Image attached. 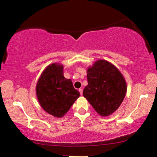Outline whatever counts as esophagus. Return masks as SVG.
Instances as JSON below:
<instances>
[{
	"label": "esophagus",
	"instance_id": "1",
	"mask_svg": "<svg viewBox=\"0 0 157 157\" xmlns=\"http://www.w3.org/2000/svg\"><path fill=\"white\" fill-rule=\"evenodd\" d=\"M79 93H80V95H82V93H83V90H82V89H79Z\"/></svg>",
	"mask_w": 157,
	"mask_h": 157
}]
</instances>
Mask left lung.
Returning <instances> with one entry per match:
<instances>
[{
    "instance_id": "obj_1",
    "label": "left lung",
    "mask_w": 157,
    "mask_h": 157,
    "mask_svg": "<svg viewBox=\"0 0 157 157\" xmlns=\"http://www.w3.org/2000/svg\"><path fill=\"white\" fill-rule=\"evenodd\" d=\"M87 80L83 95L100 116H109L118 109L127 92L118 69L107 61L98 60L87 70Z\"/></svg>"
}]
</instances>
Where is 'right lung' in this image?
I'll use <instances>...</instances> for the list:
<instances>
[{"mask_svg": "<svg viewBox=\"0 0 157 157\" xmlns=\"http://www.w3.org/2000/svg\"><path fill=\"white\" fill-rule=\"evenodd\" d=\"M36 93L41 107L57 118L64 116L80 95L71 79L63 76V66L57 63L48 66L42 73Z\"/></svg>", "mask_w": 157, "mask_h": 157, "instance_id": "obj_1", "label": "right lung"}]
</instances>
